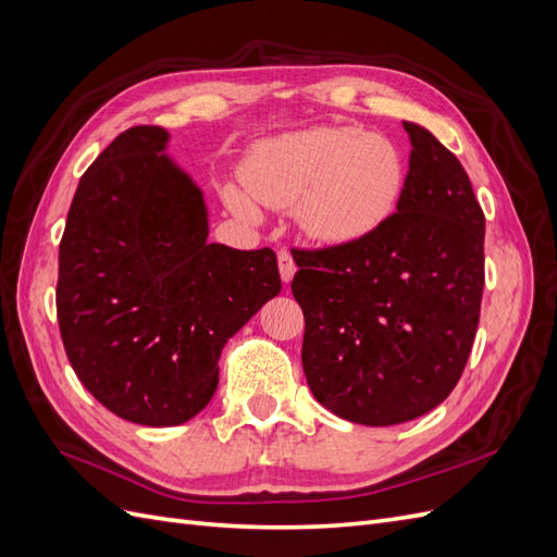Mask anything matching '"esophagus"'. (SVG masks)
<instances>
[{
  "label": "esophagus",
  "instance_id": "obj_1",
  "mask_svg": "<svg viewBox=\"0 0 557 557\" xmlns=\"http://www.w3.org/2000/svg\"><path fill=\"white\" fill-rule=\"evenodd\" d=\"M278 272H281L283 283H290L297 272V264L288 250H278Z\"/></svg>",
  "mask_w": 557,
  "mask_h": 557
}]
</instances>
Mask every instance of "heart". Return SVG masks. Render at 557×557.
Returning a JSON list of instances; mask_svg holds the SVG:
<instances>
[{"mask_svg": "<svg viewBox=\"0 0 557 557\" xmlns=\"http://www.w3.org/2000/svg\"><path fill=\"white\" fill-rule=\"evenodd\" d=\"M409 164L401 148L360 127H311L278 134L248 156L244 183H223L225 207L258 223L264 207L288 211L307 239L350 246L393 221L407 193Z\"/></svg>", "mask_w": 557, "mask_h": 557, "instance_id": "b5f03b06", "label": "heart"}]
</instances>
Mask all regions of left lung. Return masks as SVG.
<instances>
[{"label":"left lung","mask_w":557,"mask_h":557,"mask_svg":"<svg viewBox=\"0 0 557 557\" xmlns=\"http://www.w3.org/2000/svg\"><path fill=\"white\" fill-rule=\"evenodd\" d=\"M395 218L350 246L295 250L301 367L313 397L350 423L387 428L458 385L483 295L485 215L460 160L418 123Z\"/></svg>","instance_id":"left-lung-1"}]
</instances>
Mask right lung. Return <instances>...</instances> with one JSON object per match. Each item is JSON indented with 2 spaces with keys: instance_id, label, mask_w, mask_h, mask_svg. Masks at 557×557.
Returning a JSON list of instances; mask_svg holds the SVG:
<instances>
[{
  "instance_id": "add662e5",
  "label": "right lung",
  "mask_w": 557,
  "mask_h": 557,
  "mask_svg": "<svg viewBox=\"0 0 557 557\" xmlns=\"http://www.w3.org/2000/svg\"><path fill=\"white\" fill-rule=\"evenodd\" d=\"M170 132L115 137L81 176L60 242L58 320L90 395L148 428L211 401L221 352L281 293L272 248L209 244V209Z\"/></svg>"
}]
</instances>
